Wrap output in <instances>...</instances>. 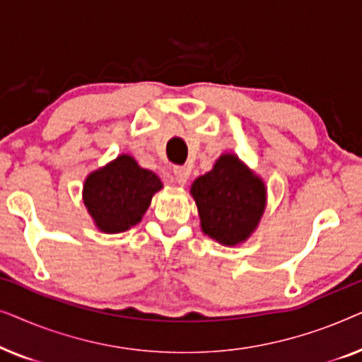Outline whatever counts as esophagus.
<instances>
[{
  "instance_id": "34e87169",
  "label": "esophagus",
  "mask_w": 362,
  "mask_h": 362,
  "mask_svg": "<svg viewBox=\"0 0 362 362\" xmlns=\"http://www.w3.org/2000/svg\"><path fill=\"white\" fill-rule=\"evenodd\" d=\"M173 173H175L176 182L180 186H185L186 182H187V180H189V175H191V171L187 170L186 166H176L175 170H173Z\"/></svg>"
}]
</instances>
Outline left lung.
I'll use <instances>...</instances> for the list:
<instances>
[{
  "mask_svg": "<svg viewBox=\"0 0 362 362\" xmlns=\"http://www.w3.org/2000/svg\"><path fill=\"white\" fill-rule=\"evenodd\" d=\"M191 194L202 232L222 245H239L249 239L265 211L264 181L230 153L192 182Z\"/></svg>",
  "mask_w": 362,
  "mask_h": 362,
  "instance_id": "1",
  "label": "left lung"
}]
</instances>
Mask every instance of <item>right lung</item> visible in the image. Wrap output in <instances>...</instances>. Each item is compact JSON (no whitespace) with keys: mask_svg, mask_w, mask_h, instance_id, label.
Listing matches in <instances>:
<instances>
[{"mask_svg":"<svg viewBox=\"0 0 362 362\" xmlns=\"http://www.w3.org/2000/svg\"><path fill=\"white\" fill-rule=\"evenodd\" d=\"M163 187L153 171L128 155L90 173L83 185V204L98 230L118 234L141 221L151 197Z\"/></svg>","mask_w":362,"mask_h":362,"instance_id":"1","label":"right lung"}]
</instances>
